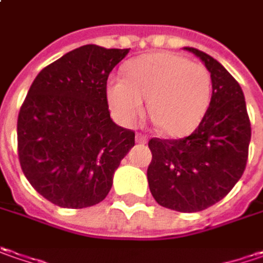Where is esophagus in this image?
<instances>
[{
    "instance_id": "1",
    "label": "esophagus",
    "mask_w": 263,
    "mask_h": 263,
    "mask_svg": "<svg viewBox=\"0 0 263 263\" xmlns=\"http://www.w3.org/2000/svg\"><path fill=\"white\" fill-rule=\"evenodd\" d=\"M135 141H137L138 144H145V142H147V137H145V135H142V134H137Z\"/></svg>"
}]
</instances>
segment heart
Returning a JSON list of instances; mask_svg holds the SVG:
<instances>
[{"instance_id": "obj_1", "label": "heart", "mask_w": 263, "mask_h": 263, "mask_svg": "<svg viewBox=\"0 0 263 263\" xmlns=\"http://www.w3.org/2000/svg\"><path fill=\"white\" fill-rule=\"evenodd\" d=\"M211 74L202 64L173 52H153L132 59L125 77L107 80L106 95L115 119L134 126L145 112L163 134L182 137L202 121L211 102Z\"/></svg>"}]
</instances>
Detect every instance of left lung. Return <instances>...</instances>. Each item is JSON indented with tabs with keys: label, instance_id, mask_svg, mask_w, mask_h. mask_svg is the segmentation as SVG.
<instances>
[{
	"label": "left lung",
	"instance_id": "1",
	"mask_svg": "<svg viewBox=\"0 0 263 263\" xmlns=\"http://www.w3.org/2000/svg\"><path fill=\"white\" fill-rule=\"evenodd\" d=\"M211 72L213 95L201 123L180 140L151 138L147 170L157 204L179 213H196L221 201L243 175L252 129L240 84L221 64L195 48Z\"/></svg>",
	"mask_w": 263,
	"mask_h": 263
}]
</instances>
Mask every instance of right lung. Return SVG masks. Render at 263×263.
Here are the masks:
<instances>
[{"instance_id":"add662e5","label":"right lung","mask_w":263,"mask_h":263,"mask_svg":"<svg viewBox=\"0 0 263 263\" xmlns=\"http://www.w3.org/2000/svg\"><path fill=\"white\" fill-rule=\"evenodd\" d=\"M129 49L84 45L34 78L17 119L24 176L62 208H87L107 196L135 132L110 118L106 84Z\"/></svg>"}]
</instances>
